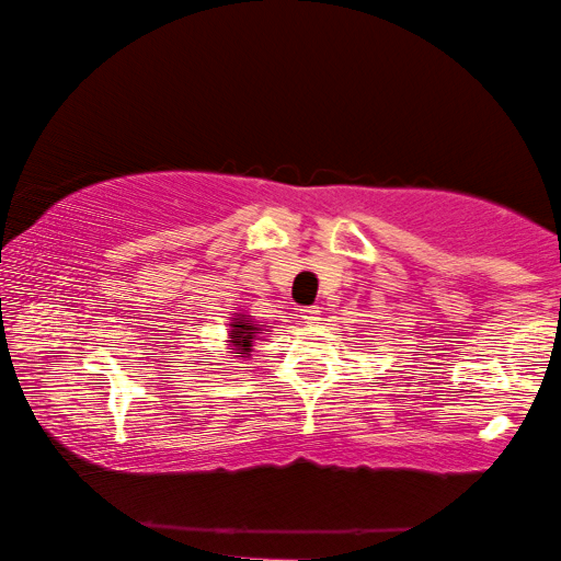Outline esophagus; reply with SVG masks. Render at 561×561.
<instances>
[{
  "label": "esophagus",
  "mask_w": 561,
  "mask_h": 561,
  "mask_svg": "<svg viewBox=\"0 0 561 561\" xmlns=\"http://www.w3.org/2000/svg\"><path fill=\"white\" fill-rule=\"evenodd\" d=\"M298 313H300V318H302V320H306V323H316V320H320V308H316V306H310V308H300Z\"/></svg>",
  "instance_id": "34e87169"
}]
</instances>
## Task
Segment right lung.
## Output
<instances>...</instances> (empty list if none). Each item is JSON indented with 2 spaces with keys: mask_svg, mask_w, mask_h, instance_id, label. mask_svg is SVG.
<instances>
[{
  "mask_svg": "<svg viewBox=\"0 0 561 561\" xmlns=\"http://www.w3.org/2000/svg\"><path fill=\"white\" fill-rule=\"evenodd\" d=\"M255 330H259V328L253 325V320L236 318L233 325H231V345H233L231 351H238V353H241V357L251 353L253 341H255Z\"/></svg>",
  "mask_w": 561,
  "mask_h": 561,
  "instance_id": "right-lung-1",
  "label": "right lung"
}]
</instances>
